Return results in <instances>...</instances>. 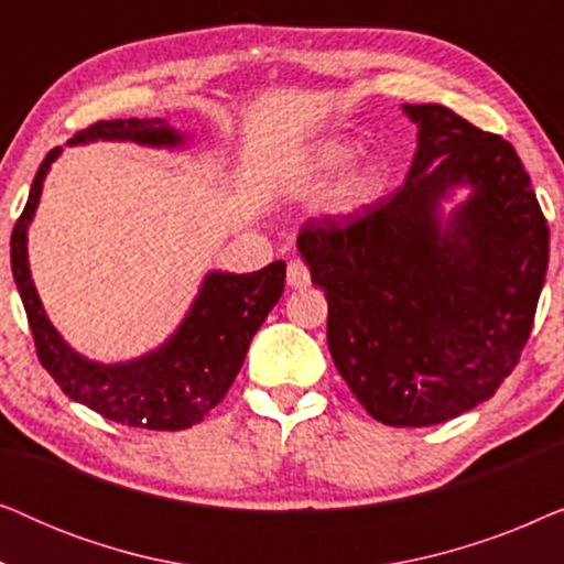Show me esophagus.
I'll return each mask as SVG.
<instances>
[{
  "label": "esophagus",
  "mask_w": 564,
  "mask_h": 564,
  "mask_svg": "<svg viewBox=\"0 0 564 564\" xmlns=\"http://www.w3.org/2000/svg\"><path fill=\"white\" fill-rule=\"evenodd\" d=\"M288 284H290V288H295V290H303V288H307V284H311V269L305 267V261H300V259L290 261V264H288Z\"/></svg>",
  "instance_id": "34e87169"
}]
</instances>
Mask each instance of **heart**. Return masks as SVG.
Masks as SVG:
<instances>
[{"label":"heart","instance_id":"1","mask_svg":"<svg viewBox=\"0 0 564 564\" xmlns=\"http://www.w3.org/2000/svg\"><path fill=\"white\" fill-rule=\"evenodd\" d=\"M351 159L354 149L349 143L323 141L313 145L303 161V166H297L292 184L297 189L318 187V184L341 172L346 164H351ZM377 195H380V174H377V169H359V172L349 174L338 184V189L328 199V210L334 215H354L365 210L367 205H372Z\"/></svg>","mask_w":564,"mask_h":564}]
</instances>
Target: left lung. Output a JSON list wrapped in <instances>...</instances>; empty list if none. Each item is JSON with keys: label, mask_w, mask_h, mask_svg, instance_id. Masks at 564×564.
<instances>
[{"label": "left lung", "mask_w": 564, "mask_h": 564, "mask_svg": "<svg viewBox=\"0 0 564 564\" xmlns=\"http://www.w3.org/2000/svg\"><path fill=\"white\" fill-rule=\"evenodd\" d=\"M419 151L400 189L307 220L297 249L328 300V349L372 419L434 426L519 365L550 228L513 145L442 105H403ZM470 195L446 219L454 188Z\"/></svg>", "instance_id": "8db88e82"}]
</instances>
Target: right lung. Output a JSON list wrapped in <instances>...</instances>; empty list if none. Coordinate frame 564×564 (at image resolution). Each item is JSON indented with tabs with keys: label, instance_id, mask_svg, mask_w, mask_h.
Returning <instances> with one entry per match:
<instances>
[{
	"label": "right lung",
	"instance_id": "obj_1",
	"mask_svg": "<svg viewBox=\"0 0 564 564\" xmlns=\"http://www.w3.org/2000/svg\"><path fill=\"white\" fill-rule=\"evenodd\" d=\"M91 141H133L153 149H176L180 130L166 120H99L79 130L68 145ZM61 149H53L37 169L25 210L12 230V274L25 305L41 365L58 388L76 403L91 408L115 423L151 431H182L195 426L226 398L249 351V344L282 297L284 261L251 274H205L187 318L172 338L143 357L102 365L68 346L37 297L28 264V228L41 199L45 174Z\"/></svg>",
	"mask_w": 564,
	"mask_h": 564
}]
</instances>
